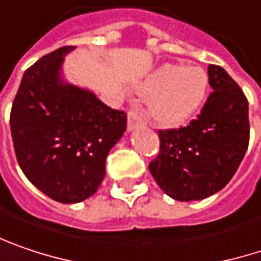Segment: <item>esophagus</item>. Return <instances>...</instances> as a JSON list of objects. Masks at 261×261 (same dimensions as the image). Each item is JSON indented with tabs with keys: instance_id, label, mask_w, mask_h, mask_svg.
I'll use <instances>...</instances> for the list:
<instances>
[{
	"instance_id": "34e87169",
	"label": "esophagus",
	"mask_w": 261,
	"mask_h": 261,
	"mask_svg": "<svg viewBox=\"0 0 261 261\" xmlns=\"http://www.w3.org/2000/svg\"><path fill=\"white\" fill-rule=\"evenodd\" d=\"M143 124V116L137 109H133L128 112V122H127V130L133 131L136 130L139 125Z\"/></svg>"
}]
</instances>
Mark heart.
<instances>
[{"instance_id": "heart-1", "label": "heart", "mask_w": 261, "mask_h": 261, "mask_svg": "<svg viewBox=\"0 0 261 261\" xmlns=\"http://www.w3.org/2000/svg\"><path fill=\"white\" fill-rule=\"evenodd\" d=\"M209 89L207 73L199 65L163 64L137 86L142 95H151L146 105L149 119L161 127H176L194 116Z\"/></svg>"}]
</instances>
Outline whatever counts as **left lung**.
Listing matches in <instances>:
<instances>
[{
  "label": "left lung",
  "mask_w": 261,
  "mask_h": 261,
  "mask_svg": "<svg viewBox=\"0 0 261 261\" xmlns=\"http://www.w3.org/2000/svg\"><path fill=\"white\" fill-rule=\"evenodd\" d=\"M209 95L197 119L160 131V154L149 164L158 187L172 199H206L223 190L248 149V101L223 67L209 65Z\"/></svg>",
  "instance_id": "1"
}]
</instances>
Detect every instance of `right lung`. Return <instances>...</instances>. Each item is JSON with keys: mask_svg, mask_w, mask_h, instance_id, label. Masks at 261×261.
<instances>
[{"mask_svg": "<svg viewBox=\"0 0 261 261\" xmlns=\"http://www.w3.org/2000/svg\"><path fill=\"white\" fill-rule=\"evenodd\" d=\"M65 46L30 67L10 115L17 163L28 180L52 200L79 203L106 175V158L127 128V115L106 106L64 77Z\"/></svg>", "mask_w": 261, "mask_h": 261, "instance_id": "1", "label": "right lung"}]
</instances>
